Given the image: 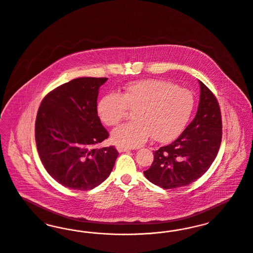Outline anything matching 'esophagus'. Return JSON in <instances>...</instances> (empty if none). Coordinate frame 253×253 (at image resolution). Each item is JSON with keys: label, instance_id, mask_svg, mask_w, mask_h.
Listing matches in <instances>:
<instances>
[{"label": "esophagus", "instance_id": "34e87169", "mask_svg": "<svg viewBox=\"0 0 253 253\" xmlns=\"http://www.w3.org/2000/svg\"><path fill=\"white\" fill-rule=\"evenodd\" d=\"M117 150L119 151V152H126V151H129L130 149L129 148H127V147H125V146H117Z\"/></svg>", "mask_w": 253, "mask_h": 253}]
</instances>
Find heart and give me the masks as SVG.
<instances>
[{
  "instance_id": "b5f03b06",
  "label": "heart",
  "mask_w": 253,
  "mask_h": 253,
  "mask_svg": "<svg viewBox=\"0 0 253 253\" xmlns=\"http://www.w3.org/2000/svg\"><path fill=\"white\" fill-rule=\"evenodd\" d=\"M194 107L192 93L169 82L143 80L129 84L121 93L106 94L97 104L99 119L107 126L118 125L133 111L134 121L111 132V140L125 147H137L152 137L165 143L180 132Z\"/></svg>"
}]
</instances>
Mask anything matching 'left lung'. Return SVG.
Here are the masks:
<instances>
[{
    "mask_svg": "<svg viewBox=\"0 0 253 253\" xmlns=\"http://www.w3.org/2000/svg\"><path fill=\"white\" fill-rule=\"evenodd\" d=\"M196 116L171 144L154 151L146 179L165 189L187 186L207 172L222 142V116L212 91L199 81Z\"/></svg>",
    "mask_w": 253,
    "mask_h": 253,
    "instance_id": "obj_1",
    "label": "left lung"
}]
</instances>
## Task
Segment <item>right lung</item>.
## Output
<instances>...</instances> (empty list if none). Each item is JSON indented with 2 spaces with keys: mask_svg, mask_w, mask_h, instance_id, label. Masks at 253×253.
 Returning a JSON list of instances; mask_svg holds the SVG:
<instances>
[{
  "mask_svg": "<svg viewBox=\"0 0 253 253\" xmlns=\"http://www.w3.org/2000/svg\"><path fill=\"white\" fill-rule=\"evenodd\" d=\"M107 78L83 77L46 94L35 122L41 161L59 184L89 190L103 183L119 152L115 146L95 147L108 138L97 114L99 87Z\"/></svg>",
  "mask_w": 253,
  "mask_h": 253,
  "instance_id": "obj_1",
  "label": "right lung"
}]
</instances>
